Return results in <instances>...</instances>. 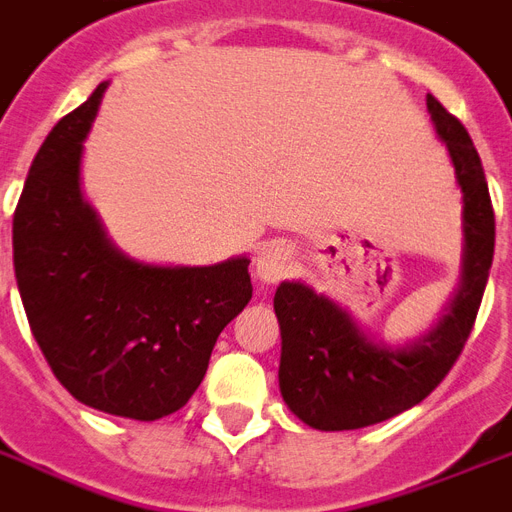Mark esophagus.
Here are the masks:
<instances>
[{"instance_id": "obj_1", "label": "esophagus", "mask_w": 512, "mask_h": 512, "mask_svg": "<svg viewBox=\"0 0 512 512\" xmlns=\"http://www.w3.org/2000/svg\"><path fill=\"white\" fill-rule=\"evenodd\" d=\"M291 261L293 256L285 245H267L256 259V277L261 283H277V280H283L288 275Z\"/></svg>"}]
</instances>
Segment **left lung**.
<instances>
[{
	"mask_svg": "<svg viewBox=\"0 0 512 512\" xmlns=\"http://www.w3.org/2000/svg\"><path fill=\"white\" fill-rule=\"evenodd\" d=\"M438 136L449 146L465 192V275L446 318L406 350L368 342L350 315L301 283L275 293L280 320V392L315 430H358L425 400L446 379L473 331L494 259V208L481 157L465 125L427 95Z\"/></svg>",
	"mask_w": 512,
	"mask_h": 512,
	"instance_id": "8db88e82",
	"label": "left lung"
}]
</instances>
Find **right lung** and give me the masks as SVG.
Listing matches in <instances>:
<instances>
[{"mask_svg": "<svg viewBox=\"0 0 512 512\" xmlns=\"http://www.w3.org/2000/svg\"><path fill=\"white\" fill-rule=\"evenodd\" d=\"M106 82L39 146L13 216L31 334L55 379L114 417H168L192 398L213 344L251 301L248 259L149 267L125 259L79 192L82 138Z\"/></svg>", "mask_w": 512, "mask_h": 512, "instance_id": "right-lung-1", "label": "right lung"}]
</instances>
